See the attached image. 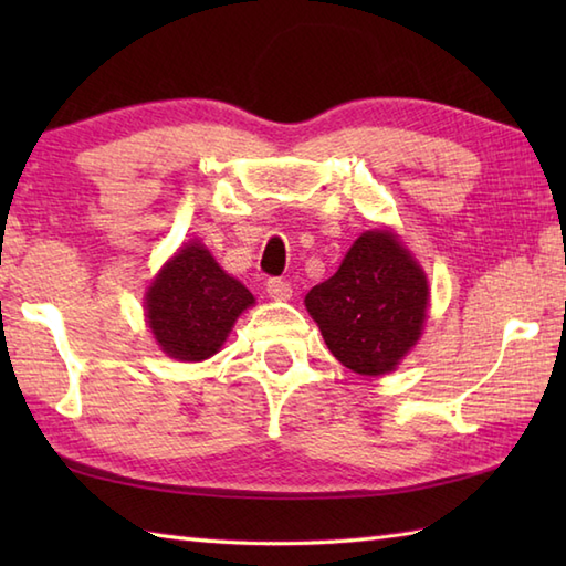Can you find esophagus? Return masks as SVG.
Masks as SVG:
<instances>
[{"instance_id": "obj_1", "label": "esophagus", "mask_w": 566, "mask_h": 566, "mask_svg": "<svg viewBox=\"0 0 566 566\" xmlns=\"http://www.w3.org/2000/svg\"><path fill=\"white\" fill-rule=\"evenodd\" d=\"M264 286H268V294L276 298V302H286V298L292 296V284L284 282L282 276H270V280L264 282Z\"/></svg>"}]
</instances>
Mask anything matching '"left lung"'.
Masks as SVG:
<instances>
[{
  "mask_svg": "<svg viewBox=\"0 0 566 566\" xmlns=\"http://www.w3.org/2000/svg\"><path fill=\"white\" fill-rule=\"evenodd\" d=\"M426 306V274L389 231L359 235L338 272L306 294V308L328 350L367 377L394 369L411 350Z\"/></svg>",
  "mask_w": 566,
  "mask_h": 566,
  "instance_id": "left-lung-1",
  "label": "left lung"
}]
</instances>
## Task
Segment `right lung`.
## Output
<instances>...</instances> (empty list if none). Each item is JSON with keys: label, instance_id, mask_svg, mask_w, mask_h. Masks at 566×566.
<instances>
[{"label": "right lung", "instance_id": "obj_1", "mask_svg": "<svg viewBox=\"0 0 566 566\" xmlns=\"http://www.w3.org/2000/svg\"><path fill=\"white\" fill-rule=\"evenodd\" d=\"M255 302L209 250L191 243L165 264L148 292V323L167 355L185 363L211 357L235 318Z\"/></svg>", "mask_w": 566, "mask_h": 566}]
</instances>
